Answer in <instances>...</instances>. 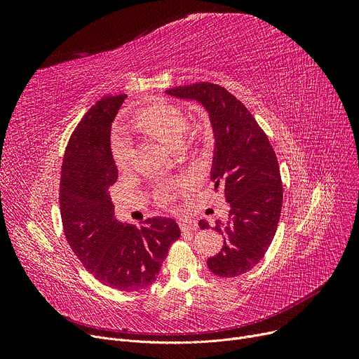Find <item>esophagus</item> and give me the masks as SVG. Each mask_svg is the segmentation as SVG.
Wrapping results in <instances>:
<instances>
[{
	"label": "esophagus",
	"mask_w": 359,
	"mask_h": 359,
	"mask_svg": "<svg viewBox=\"0 0 359 359\" xmlns=\"http://www.w3.org/2000/svg\"><path fill=\"white\" fill-rule=\"evenodd\" d=\"M179 225H180V230L183 233H186V231H196L198 230V222L195 219L183 218V219L179 221Z\"/></svg>",
	"instance_id": "1"
}]
</instances>
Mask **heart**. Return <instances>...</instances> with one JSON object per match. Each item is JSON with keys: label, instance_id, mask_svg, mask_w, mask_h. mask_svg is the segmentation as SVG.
Returning a JSON list of instances; mask_svg holds the SVG:
<instances>
[{"label": "heart", "instance_id": "heart-1", "mask_svg": "<svg viewBox=\"0 0 359 359\" xmlns=\"http://www.w3.org/2000/svg\"><path fill=\"white\" fill-rule=\"evenodd\" d=\"M132 123L137 129L158 138L172 148L182 145L187 128L183 113L172 104H153L142 107L134 115ZM130 149L132 145L128 135L123 132H116L111 138V154L118 168L123 170L129 165ZM168 192L170 187L163 189L161 198L165 199Z\"/></svg>", "mask_w": 359, "mask_h": 359}]
</instances>
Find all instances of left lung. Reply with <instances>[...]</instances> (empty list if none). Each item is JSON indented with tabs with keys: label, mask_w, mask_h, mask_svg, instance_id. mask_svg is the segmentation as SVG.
Instances as JSON below:
<instances>
[{
	"label": "left lung",
	"mask_w": 359,
	"mask_h": 359,
	"mask_svg": "<svg viewBox=\"0 0 359 359\" xmlns=\"http://www.w3.org/2000/svg\"><path fill=\"white\" fill-rule=\"evenodd\" d=\"M168 96L196 100L208 111L215 147L211 179L230 203L229 219L217 222L224 236L208 268L222 278L253 269L268 252L282 210V182L275 151L252 113L218 84L196 83L165 90ZM201 229H210L199 221Z\"/></svg>",
	"instance_id": "8db88e82"
}]
</instances>
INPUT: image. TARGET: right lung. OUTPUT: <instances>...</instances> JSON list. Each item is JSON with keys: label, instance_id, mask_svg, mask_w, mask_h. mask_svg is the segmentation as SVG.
Here are the masks:
<instances>
[{"label": "right lung", "instance_id": "add662e5", "mask_svg": "<svg viewBox=\"0 0 359 359\" xmlns=\"http://www.w3.org/2000/svg\"><path fill=\"white\" fill-rule=\"evenodd\" d=\"M125 97L100 99L74 129L62 161L60 208L67 241L84 268L102 284L130 292L157 279L180 230L165 217L148 218L140 229L115 217L109 187L118 180V167L110 130Z\"/></svg>", "mask_w": 359, "mask_h": 359}]
</instances>
